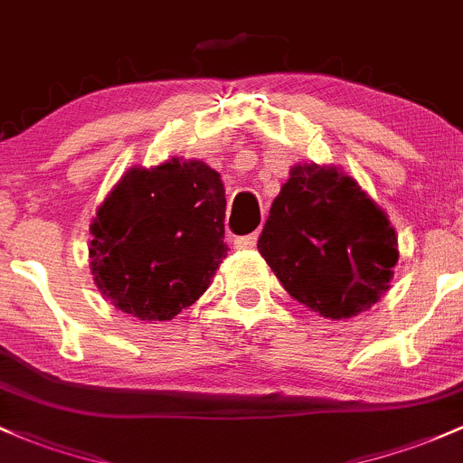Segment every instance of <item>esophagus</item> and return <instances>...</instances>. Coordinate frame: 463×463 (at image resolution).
Here are the masks:
<instances>
[{
  "label": "esophagus",
  "mask_w": 463,
  "mask_h": 463,
  "mask_svg": "<svg viewBox=\"0 0 463 463\" xmlns=\"http://www.w3.org/2000/svg\"><path fill=\"white\" fill-rule=\"evenodd\" d=\"M257 246V232H252V235H244V237H237L235 240V248H240V250H250V248Z\"/></svg>",
  "instance_id": "obj_1"
}]
</instances>
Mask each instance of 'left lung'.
Segmentation results:
<instances>
[{
    "label": "left lung",
    "instance_id": "8db88e82",
    "mask_svg": "<svg viewBox=\"0 0 463 463\" xmlns=\"http://www.w3.org/2000/svg\"><path fill=\"white\" fill-rule=\"evenodd\" d=\"M257 248L286 293L328 319L377 304L399 260L386 213L350 175L317 164L290 168Z\"/></svg>",
    "mask_w": 463,
    "mask_h": 463
}]
</instances>
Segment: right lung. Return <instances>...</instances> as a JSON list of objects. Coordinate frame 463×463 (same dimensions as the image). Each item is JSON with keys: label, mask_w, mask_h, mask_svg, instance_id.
I'll return each mask as SVG.
<instances>
[{"label": "right lung", "mask_w": 463, "mask_h": 463, "mask_svg": "<svg viewBox=\"0 0 463 463\" xmlns=\"http://www.w3.org/2000/svg\"><path fill=\"white\" fill-rule=\"evenodd\" d=\"M226 194L217 170L173 157L130 168L90 223V270L101 295L142 321L193 306L226 257Z\"/></svg>", "instance_id": "add662e5"}]
</instances>
